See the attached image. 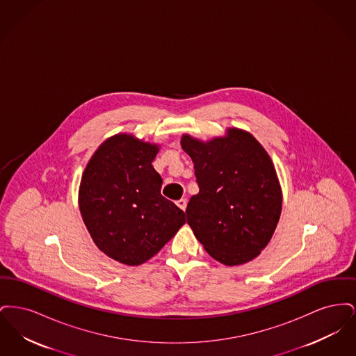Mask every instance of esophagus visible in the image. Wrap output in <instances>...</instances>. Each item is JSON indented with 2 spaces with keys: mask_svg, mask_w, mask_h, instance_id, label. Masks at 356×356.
<instances>
[{
  "mask_svg": "<svg viewBox=\"0 0 356 356\" xmlns=\"http://www.w3.org/2000/svg\"><path fill=\"white\" fill-rule=\"evenodd\" d=\"M176 204H177V207H179V208H180V209H183V211H186V199H180V200H177V202H176Z\"/></svg>",
  "mask_w": 356,
  "mask_h": 356,
  "instance_id": "esophagus-1",
  "label": "esophagus"
}]
</instances>
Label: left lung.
I'll return each mask as SVG.
<instances>
[{"label": "left lung", "instance_id": "obj_1", "mask_svg": "<svg viewBox=\"0 0 356 356\" xmlns=\"http://www.w3.org/2000/svg\"><path fill=\"white\" fill-rule=\"evenodd\" d=\"M181 147L199 186L186 211L195 236L225 266L251 261L270 243L282 212L271 157L254 136L237 128L207 143L183 135Z\"/></svg>", "mask_w": 356, "mask_h": 356}]
</instances>
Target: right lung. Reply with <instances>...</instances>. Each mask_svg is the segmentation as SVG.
<instances>
[{
	"label": "right lung",
	"mask_w": 356,
	"mask_h": 356,
	"mask_svg": "<svg viewBox=\"0 0 356 356\" xmlns=\"http://www.w3.org/2000/svg\"><path fill=\"white\" fill-rule=\"evenodd\" d=\"M156 144L120 134L104 141L89 160L79 191L85 225L104 254L138 266L157 254L186 213L161 195V176L152 161Z\"/></svg>",
	"instance_id": "add662e5"
}]
</instances>
